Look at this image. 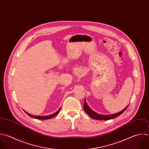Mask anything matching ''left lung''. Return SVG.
Returning a JSON list of instances; mask_svg holds the SVG:
<instances>
[{
	"label": "left lung",
	"mask_w": 149,
	"mask_h": 149,
	"mask_svg": "<svg viewBox=\"0 0 149 149\" xmlns=\"http://www.w3.org/2000/svg\"><path fill=\"white\" fill-rule=\"evenodd\" d=\"M128 105L125 108L123 109L122 111H121L119 112H118L116 113H114V114H111V115H101V114H98L96 112H95L94 111H93V110H91L90 107L88 106L86 100H84V109L85 111V112L92 118L94 119H98V120H108V119H111L115 118L118 117V116H119L120 115H121L127 108Z\"/></svg>",
	"instance_id": "obj_1"
}]
</instances>
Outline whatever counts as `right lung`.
<instances>
[{"instance_id": "1", "label": "right lung", "mask_w": 149, "mask_h": 149, "mask_svg": "<svg viewBox=\"0 0 149 149\" xmlns=\"http://www.w3.org/2000/svg\"><path fill=\"white\" fill-rule=\"evenodd\" d=\"M60 109H61V108L56 112H55V113H54V114H52V115H49V116H34V115H31V114H30V113H27V112H26L25 111H24V112L28 115H29L30 116H31V117H32V118H36V119H42V120H45V119H51V118H52L53 117H54V116H55L58 113H59V112L60 111Z\"/></svg>"}]
</instances>
